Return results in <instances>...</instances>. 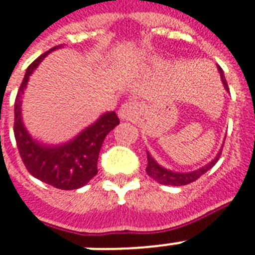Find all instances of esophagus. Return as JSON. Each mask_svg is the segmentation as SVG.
<instances>
[{
    "instance_id": "obj_1",
    "label": "esophagus",
    "mask_w": 255,
    "mask_h": 255,
    "mask_svg": "<svg viewBox=\"0 0 255 255\" xmlns=\"http://www.w3.org/2000/svg\"><path fill=\"white\" fill-rule=\"evenodd\" d=\"M140 111H141L140 103L136 102V101H128V102L122 105V107L118 111V115L121 118V121H132V119L138 117Z\"/></svg>"
}]
</instances>
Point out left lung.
I'll return each mask as SVG.
<instances>
[{"label": "left lung", "instance_id": "1", "mask_svg": "<svg viewBox=\"0 0 255 255\" xmlns=\"http://www.w3.org/2000/svg\"><path fill=\"white\" fill-rule=\"evenodd\" d=\"M217 70H219V73H220L221 82H223V85H224V89L227 90V92H229V88H228V84H227V80H225L224 72H223V69H221L219 65H217ZM221 150H223V146H221L220 150L217 152V154L215 156L214 160H211L207 165H204V166L199 167V169H196V170H192V171H174V170H170V169H166V167L161 166L160 163L153 158L152 154L146 150V154H148L146 174H148L150 178H153L154 181L158 182V183H161V185H169V186L188 185V183L196 181L200 175H203L204 173H207L210 169L214 167V165L217 162V160L220 158Z\"/></svg>", "mask_w": 255, "mask_h": 255}]
</instances>
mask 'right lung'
I'll use <instances>...</instances> for the list:
<instances>
[{
	"label": "right lung",
	"mask_w": 255,
	"mask_h": 255,
	"mask_svg": "<svg viewBox=\"0 0 255 255\" xmlns=\"http://www.w3.org/2000/svg\"><path fill=\"white\" fill-rule=\"evenodd\" d=\"M61 47H53L27 68L14 105V136L22 161L31 175L60 190H76L97 175V163L103 140L119 124V118L114 111H107L69 141L56 145L44 144L31 136L22 119L24 90L30 76L45 56Z\"/></svg>",
	"instance_id": "obj_1"
}]
</instances>
